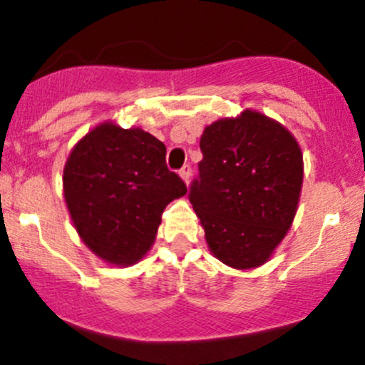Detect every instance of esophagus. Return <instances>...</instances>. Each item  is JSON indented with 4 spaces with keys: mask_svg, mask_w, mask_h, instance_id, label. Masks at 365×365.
I'll return each instance as SVG.
<instances>
[{
    "mask_svg": "<svg viewBox=\"0 0 365 365\" xmlns=\"http://www.w3.org/2000/svg\"><path fill=\"white\" fill-rule=\"evenodd\" d=\"M190 173H192V169H190V165H183V168L180 169V178H182L183 182H185V185H189Z\"/></svg>",
    "mask_w": 365,
    "mask_h": 365,
    "instance_id": "obj_1",
    "label": "esophagus"
}]
</instances>
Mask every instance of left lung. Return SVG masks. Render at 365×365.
<instances>
[{
    "label": "left lung",
    "mask_w": 365,
    "mask_h": 365,
    "mask_svg": "<svg viewBox=\"0 0 365 365\" xmlns=\"http://www.w3.org/2000/svg\"><path fill=\"white\" fill-rule=\"evenodd\" d=\"M200 180L189 200L210 252L237 270L267 263L292 227L304 182L295 135L267 114L245 109L201 135Z\"/></svg>",
    "instance_id": "obj_1"
}]
</instances>
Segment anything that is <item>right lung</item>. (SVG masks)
<instances>
[{"instance_id": "1", "label": "right lung", "mask_w": 365, "mask_h": 365, "mask_svg": "<svg viewBox=\"0 0 365 365\" xmlns=\"http://www.w3.org/2000/svg\"><path fill=\"white\" fill-rule=\"evenodd\" d=\"M185 194V183L165 165L164 143L111 120L81 138L63 168L77 235L114 267H130L152 249L164 208Z\"/></svg>"}]
</instances>
